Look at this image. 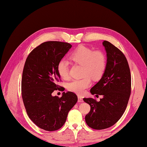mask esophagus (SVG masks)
Listing matches in <instances>:
<instances>
[{
    "label": "esophagus",
    "instance_id": "34e87169",
    "mask_svg": "<svg viewBox=\"0 0 147 147\" xmlns=\"http://www.w3.org/2000/svg\"><path fill=\"white\" fill-rule=\"evenodd\" d=\"M78 102H80H80L82 103V102L84 101V100H83V98L80 97H78Z\"/></svg>",
    "mask_w": 147,
    "mask_h": 147
}]
</instances>
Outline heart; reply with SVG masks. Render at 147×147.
<instances>
[{
	"instance_id": "1",
	"label": "heart",
	"mask_w": 147,
	"mask_h": 147,
	"mask_svg": "<svg viewBox=\"0 0 147 147\" xmlns=\"http://www.w3.org/2000/svg\"><path fill=\"white\" fill-rule=\"evenodd\" d=\"M69 59L76 64L82 65L81 79H74L68 83L69 91L78 94H82L86 89L91 85V77L97 80L105 73L106 67V57L102 50L92 49L84 46H79L69 56ZM57 71L63 79L69 78V65L68 62L62 59L57 65Z\"/></svg>"
}]
</instances>
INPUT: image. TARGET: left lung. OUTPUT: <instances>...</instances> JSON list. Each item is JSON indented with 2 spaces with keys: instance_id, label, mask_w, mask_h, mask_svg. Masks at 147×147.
<instances>
[{
  "instance_id": "1",
  "label": "left lung",
  "mask_w": 147,
  "mask_h": 147,
  "mask_svg": "<svg viewBox=\"0 0 147 147\" xmlns=\"http://www.w3.org/2000/svg\"><path fill=\"white\" fill-rule=\"evenodd\" d=\"M103 45L107 53L106 69L90 92L103 97L99 101L84 98L91 106L85 117L86 123L95 130L109 128L117 122L125 112L131 93L130 70L125 56L109 41H104Z\"/></svg>"
}]
</instances>
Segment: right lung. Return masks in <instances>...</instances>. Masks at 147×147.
<instances>
[{"label":"right lung","mask_w":147,"mask_h":147,"mask_svg":"<svg viewBox=\"0 0 147 147\" xmlns=\"http://www.w3.org/2000/svg\"><path fill=\"white\" fill-rule=\"evenodd\" d=\"M71 47L67 42H44L32 51L24 63L22 95L25 109L34 123L46 131L61 128L78 101L72 92H63L60 98L52 94L57 89L63 91L58 85L57 65Z\"/></svg>","instance_id":"right-lung-1"}]
</instances>
